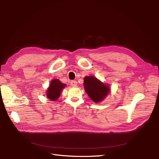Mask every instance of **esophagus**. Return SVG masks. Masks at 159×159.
<instances>
[{
    "label": "esophagus",
    "mask_w": 159,
    "mask_h": 159,
    "mask_svg": "<svg viewBox=\"0 0 159 159\" xmlns=\"http://www.w3.org/2000/svg\"><path fill=\"white\" fill-rule=\"evenodd\" d=\"M70 84H71V86H73V87L77 86V82L75 81V80H71V81L70 82Z\"/></svg>",
    "instance_id": "esophagus-1"
}]
</instances>
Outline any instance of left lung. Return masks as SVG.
<instances>
[{"label": "left lung", "instance_id": "8db88e82", "mask_svg": "<svg viewBox=\"0 0 159 159\" xmlns=\"http://www.w3.org/2000/svg\"><path fill=\"white\" fill-rule=\"evenodd\" d=\"M84 87L88 95L95 102L102 101L110 91L108 85L93 76L84 77Z\"/></svg>", "mask_w": 159, "mask_h": 159}]
</instances>
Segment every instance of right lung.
Returning <instances> with one entry per match:
<instances>
[{
    "mask_svg": "<svg viewBox=\"0 0 159 159\" xmlns=\"http://www.w3.org/2000/svg\"><path fill=\"white\" fill-rule=\"evenodd\" d=\"M66 86V84H63L58 79H53L50 82L49 88L47 89L46 96L47 97L52 100L56 101L59 98L62 89Z\"/></svg>",
    "mask_w": 159,
    "mask_h": 159,
    "instance_id": "obj_1",
    "label": "right lung"
}]
</instances>
